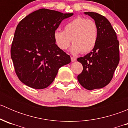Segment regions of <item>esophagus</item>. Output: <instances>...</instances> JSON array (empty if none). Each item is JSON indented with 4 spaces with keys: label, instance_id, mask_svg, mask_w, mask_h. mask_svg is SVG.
Returning <instances> with one entry per match:
<instances>
[{
    "label": "esophagus",
    "instance_id": "obj_1",
    "mask_svg": "<svg viewBox=\"0 0 128 128\" xmlns=\"http://www.w3.org/2000/svg\"><path fill=\"white\" fill-rule=\"evenodd\" d=\"M70 59H71V61L72 62H75L76 60H77V59H76V58H74V57H71V58H70Z\"/></svg>",
    "mask_w": 128,
    "mask_h": 128
}]
</instances>
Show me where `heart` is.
<instances>
[{
	"mask_svg": "<svg viewBox=\"0 0 128 128\" xmlns=\"http://www.w3.org/2000/svg\"><path fill=\"white\" fill-rule=\"evenodd\" d=\"M98 36L96 23L86 18L78 17L67 23L64 32L57 30L54 33L56 45L62 50H66L70 46L72 40L73 44L71 52L73 54H86L94 49Z\"/></svg>",
	"mask_w": 128,
	"mask_h": 128,
	"instance_id": "obj_1",
	"label": "heart"
}]
</instances>
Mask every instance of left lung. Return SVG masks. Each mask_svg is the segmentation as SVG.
Listing matches in <instances>:
<instances>
[{"label": "left lung", "mask_w": 128, "mask_h": 128, "mask_svg": "<svg viewBox=\"0 0 128 128\" xmlns=\"http://www.w3.org/2000/svg\"><path fill=\"white\" fill-rule=\"evenodd\" d=\"M84 14L95 20L98 36L92 51L77 59L83 66L77 79L84 88L92 90L103 88L112 80L120 61L119 41L115 31L104 16L92 12Z\"/></svg>", "instance_id": "1"}]
</instances>
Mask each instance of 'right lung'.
<instances>
[{"instance_id":"add662e5","label":"right lung","mask_w":128,"mask_h":128,"mask_svg":"<svg viewBox=\"0 0 128 128\" xmlns=\"http://www.w3.org/2000/svg\"><path fill=\"white\" fill-rule=\"evenodd\" d=\"M73 14L41 8L21 20L15 30L10 54L15 73L32 88L43 89L54 80L70 57L56 45L54 33L64 19Z\"/></svg>"}]
</instances>
